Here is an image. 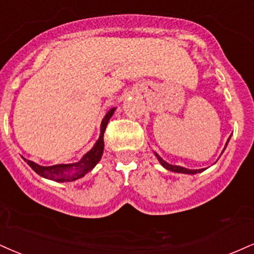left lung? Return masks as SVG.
Here are the masks:
<instances>
[{
	"mask_svg": "<svg viewBox=\"0 0 254 254\" xmlns=\"http://www.w3.org/2000/svg\"><path fill=\"white\" fill-rule=\"evenodd\" d=\"M228 140H230V138H228ZM228 140H227V143H228ZM227 143H226L225 149H226V146H227ZM225 149H224V150H225ZM154 154H155V156L157 157V160L160 161V163L162 164V166L166 168V169L170 170V172L181 173V174H190V175H193V174H197V173L203 172V170H206L204 168H203V169H187V168H183V167H180V166H173V164H169L168 162L164 161L163 158L160 156V155L156 154V152H154Z\"/></svg>",
	"mask_w": 254,
	"mask_h": 254,
	"instance_id": "1",
	"label": "left lung"
}]
</instances>
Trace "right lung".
<instances>
[{"label":"right lung","instance_id":"1","mask_svg":"<svg viewBox=\"0 0 254 254\" xmlns=\"http://www.w3.org/2000/svg\"><path fill=\"white\" fill-rule=\"evenodd\" d=\"M115 111L116 108L109 110L108 114H106L105 117L103 118L102 124H100L99 138H98L96 144L93 145V148L88 152H86L79 162L69 164H56V166L44 167L40 166V164L35 163V162L33 161L26 160V158H23V160L27 162V164H28L38 175L45 177V179L52 180V181L72 182L80 179V177L86 175L88 172H91V170L96 167L98 162L100 161V158H102L104 151V132H105L106 125H108L112 115L115 114Z\"/></svg>","mask_w":254,"mask_h":254}]
</instances>
